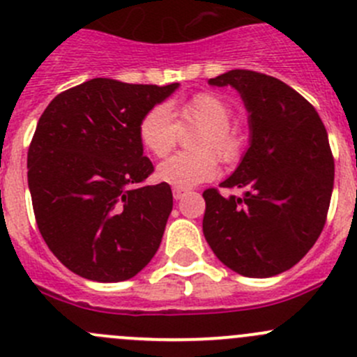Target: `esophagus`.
Returning a JSON list of instances; mask_svg holds the SVG:
<instances>
[{
	"label": "esophagus",
	"mask_w": 357,
	"mask_h": 357,
	"mask_svg": "<svg viewBox=\"0 0 357 357\" xmlns=\"http://www.w3.org/2000/svg\"><path fill=\"white\" fill-rule=\"evenodd\" d=\"M187 194V189H180V187H174V197L175 199H182Z\"/></svg>",
	"instance_id": "obj_1"
}]
</instances>
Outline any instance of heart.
I'll list each match as a JSON object with an SVG mask.
<instances>
[{
  "label": "heart",
  "instance_id": "heart-1",
  "mask_svg": "<svg viewBox=\"0 0 357 357\" xmlns=\"http://www.w3.org/2000/svg\"><path fill=\"white\" fill-rule=\"evenodd\" d=\"M172 114L167 104H156L142 116L139 137L147 151L165 158L177 147L180 132L201 128L194 140L197 153H178L158 167V178L180 189L208 182L217 175V158L234 165L245 153L248 135L243 123L232 121V109L215 91H197L178 102Z\"/></svg>",
  "mask_w": 357,
  "mask_h": 357
}]
</instances>
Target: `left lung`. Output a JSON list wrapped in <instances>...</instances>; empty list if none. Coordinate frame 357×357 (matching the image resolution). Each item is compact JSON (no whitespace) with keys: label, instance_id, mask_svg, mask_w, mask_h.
I'll use <instances>...</instances> for the list:
<instances>
[{"label":"left lung","instance_id":"1","mask_svg":"<svg viewBox=\"0 0 357 357\" xmlns=\"http://www.w3.org/2000/svg\"><path fill=\"white\" fill-rule=\"evenodd\" d=\"M208 83L241 93L252 144L220 183L246 189L245 196L203 192L204 238L234 273L276 276L305 257L326 222L335 175L326 128L314 105L278 77L234 69Z\"/></svg>","mask_w":357,"mask_h":357}]
</instances>
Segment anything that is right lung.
I'll return each instance as SVG.
<instances>
[{
	"label": "right lung",
	"instance_id": "add662e5",
	"mask_svg": "<svg viewBox=\"0 0 357 357\" xmlns=\"http://www.w3.org/2000/svg\"><path fill=\"white\" fill-rule=\"evenodd\" d=\"M178 83L130 84L95 77L59 93L27 151L34 217L45 243L74 274L125 281L160 248L174 196L146 185L139 123Z\"/></svg>",
	"mask_w": 357,
	"mask_h": 357
}]
</instances>
